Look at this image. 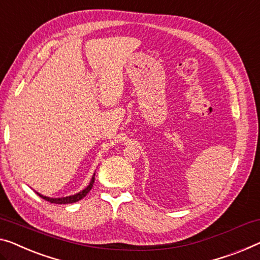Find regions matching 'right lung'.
<instances>
[{
  "label": "right lung",
  "instance_id": "1",
  "mask_svg": "<svg viewBox=\"0 0 260 260\" xmlns=\"http://www.w3.org/2000/svg\"><path fill=\"white\" fill-rule=\"evenodd\" d=\"M93 183H94V175H93L92 180L90 182V184H88L87 188H85L83 191H80L78 193H76V195L73 196H69V197H63V199H50V197H46V196H43L41 195V193H38V196L42 197V199L48 201V202L50 203H56V204H69V203H75V202H78L79 200L84 199L85 196L87 195L88 191L91 190L92 187H93Z\"/></svg>",
  "mask_w": 260,
  "mask_h": 260
}]
</instances>
